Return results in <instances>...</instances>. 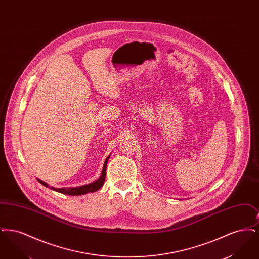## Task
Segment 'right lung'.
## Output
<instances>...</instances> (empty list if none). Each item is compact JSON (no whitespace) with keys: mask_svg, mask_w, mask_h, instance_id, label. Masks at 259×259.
Listing matches in <instances>:
<instances>
[{"mask_svg":"<svg viewBox=\"0 0 259 259\" xmlns=\"http://www.w3.org/2000/svg\"><path fill=\"white\" fill-rule=\"evenodd\" d=\"M111 154L106 158L105 163H104V166H103V170H102V174L100 176L97 181L91 183V184H88V185H81V186H76V187H61V188H56V187H53V186H50L47 183H45L44 181L37 179V181L44 185L46 187H50V189L56 191V192H59L62 194H67V195H72V196H76V195H84L87 193H90V192H95L99 190L102 185H104V182H105V179H106V174H107V164H108V161L110 158Z\"/></svg>","mask_w":259,"mask_h":259,"instance_id":"1","label":"right lung"}]
</instances>
